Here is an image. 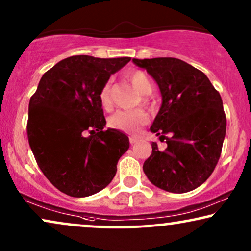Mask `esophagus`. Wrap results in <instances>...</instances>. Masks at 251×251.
Returning a JSON list of instances; mask_svg holds the SVG:
<instances>
[{
  "label": "esophagus",
  "mask_w": 251,
  "mask_h": 251,
  "mask_svg": "<svg viewBox=\"0 0 251 251\" xmlns=\"http://www.w3.org/2000/svg\"><path fill=\"white\" fill-rule=\"evenodd\" d=\"M129 142L131 143L138 142V138H135V136H129Z\"/></svg>",
  "instance_id": "34e87169"
}]
</instances>
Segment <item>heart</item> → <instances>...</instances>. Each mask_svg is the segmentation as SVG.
Listing matches in <instances>:
<instances>
[{"label": "heart", "mask_w": 251, "mask_h": 251, "mask_svg": "<svg viewBox=\"0 0 251 251\" xmlns=\"http://www.w3.org/2000/svg\"><path fill=\"white\" fill-rule=\"evenodd\" d=\"M129 79L134 87L142 94H150L152 91V83L149 76L142 70H134L129 75ZM110 86L111 81H106L100 91L99 99L103 108L108 109L111 106V96H110ZM149 122V116L145 110H118L109 119L110 127L120 129L125 132H136L141 126Z\"/></svg>", "instance_id": "b5f03b06"}]
</instances>
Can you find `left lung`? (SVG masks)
I'll return each mask as SVG.
<instances>
[{"label": "left lung", "instance_id": "8db88e82", "mask_svg": "<svg viewBox=\"0 0 251 251\" xmlns=\"http://www.w3.org/2000/svg\"><path fill=\"white\" fill-rule=\"evenodd\" d=\"M156 80L162 106L152 133L165 148L152 142L143 164L150 182L171 193H187L206 181L222 153L226 115L219 92L204 73L173 57L133 58Z\"/></svg>", "mask_w": 251, "mask_h": 251}]
</instances>
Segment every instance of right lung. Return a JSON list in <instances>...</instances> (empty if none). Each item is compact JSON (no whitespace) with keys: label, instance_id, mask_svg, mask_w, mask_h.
<instances>
[{"label":"right lung","instance_id":"right-lung-1","mask_svg":"<svg viewBox=\"0 0 251 251\" xmlns=\"http://www.w3.org/2000/svg\"><path fill=\"white\" fill-rule=\"evenodd\" d=\"M129 61L71 56L42 75L29 100V147L46 178L66 195L86 198L105 188L129 148L127 135L103 131L99 99L110 75Z\"/></svg>","mask_w":251,"mask_h":251}]
</instances>
